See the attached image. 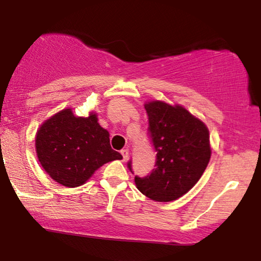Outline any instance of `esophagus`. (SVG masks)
<instances>
[{
    "mask_svg": "<svg viewBox=\"0 0 261 261\" xmlns=\"http://www.w3.org/2000/svg\"><path fill=\"white\" fill-rule=\"evenodd\" d=\"M121 155H122V160H127L128 158V154H129V152H128V149H121Z\"/></svg>",
    "mask_w": 261,
    "mask_h": 261,
    "instance_id": "1",
    "label": "esophagus"
}]
</instances>
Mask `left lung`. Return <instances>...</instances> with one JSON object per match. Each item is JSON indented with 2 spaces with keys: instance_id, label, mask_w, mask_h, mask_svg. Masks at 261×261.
<instances>
[{
  "instance_id": "1",
  "label": "left lung",
  "mask_w": 261,
  "mask_h": 261,
  "mask_svg": "<svg viewBox=\"0 0 261 261\" xmlns=\"http://www.w3.org/2000/svg\"><path fill=\"white\" fill-rule=\"evenodd\" d=\"M149 141L156 152L154 169L134 180L141 194L156 202L179 198L197 183L210 160L209 130L180 106L145 105ZM132 170V160L127 164Z\"/></svg>"
}]
</instances>
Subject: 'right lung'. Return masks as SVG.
Returning <instances> with one entry per match:
<instances>
[{"label":"right lung","instance_id":"obj_1","mask_svg":"<svg viewBox=\"0 0 261 261\" xmlns=\"http://www.w3.org/2000/svg\"><path fill=\"white\" fill-rule=\"evenodd\" d=\"M35 148L41 166L52 179L67 188L84 184L103 164L122 159L110 146L109 133L97 116H74L64 109L39 128Z\"/></svg>","mask_w":261,"mask_h":261}]
</instances>
